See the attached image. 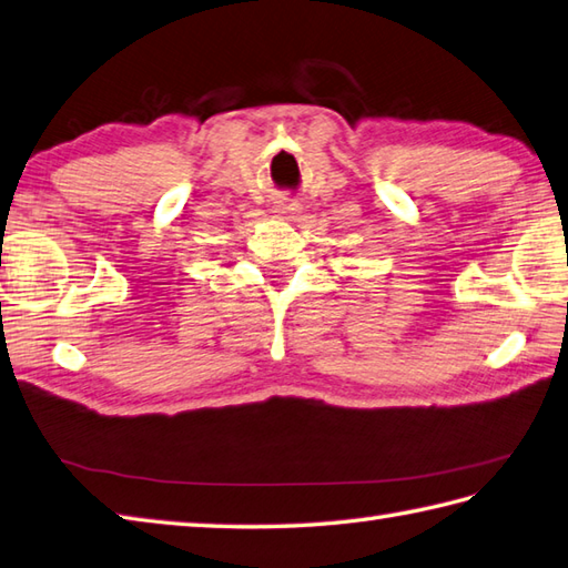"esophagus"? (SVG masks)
<instances>
[{"label":"esophagus","instance_id":"34e87169","mask_svg":"<svg viewBox=\"0 0 568 568\" xmlns=\"http://www.w3.org/2000/svg\"><path fill=\"white\" fill-rule=\"evenodd\" d=\"M272 212H274L276 216H280V219H294V216L301 212V206H298V202H294V200H282V202L274 204Z\"/></svg>","mask_w":568,"mask_h":568}]
</instances>
